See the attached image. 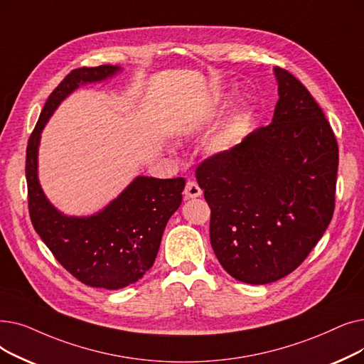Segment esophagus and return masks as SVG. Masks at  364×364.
I'll return each mask as SVG.
<instances>
[{
	"label": "esophagus",
	"instance_id": "obj_1",
	"mask_svg": "<svg viewBox=\"0 0 364 364\" xmlns=\"http://www.w3.org/2000/svg\"><path fill=\"white\" fill-rule=\"evenodd\" d=\"M200 195H202V188L199 187V184L193 180H188L184 188V196L187 199H195V198H199Z\"/></svg>",
	"mask_w": 364,
	"mask_h": 364
}]
</instances>
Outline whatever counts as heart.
Returning a JSON list of instances; mask_svg holds the SVG:
<instances>
[{"instance_id":"b5f03b06","label":"heart","mask_w":364,"mask_h":364,"mask_svg":"<svg viewBox=\"0 0 364 364\" xmlns=\"http://www.w3.org/2000/svg\"><path fill=\"white\" fill-rule=\"evenodd\" d=\"M223 97L221 95H214V97L210 100L208 107L205 108V114L203 119L205 120H211L214 117L218 116V113L221 112V108H223ZM240 117H235L223 131H220L214 141H213V146L217 151H230L236 144H238V128H240Z\"/></svg>"}]
</instances>
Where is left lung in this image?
I'll return each instance as SVG.
<instances>
[{"label":"left lung","instance_id":"8db88e82","mask_svg":"<svg viewBox=\"0 0 364 364\" xmlns=\"http://www.w3.org/2000/svg\"><path fill=\"white\" fill-rule=\"evenodd\" d=\"M272 123L196 169L211 208L210 240L225 271L247 284L291 274L324 235L335 210L338 143L306 87L274 68Z\"/></svg>","mask_w":364,"mask_h":364}]
</instances>
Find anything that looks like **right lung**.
<instances>
[{
  "label": "right lung",
  "mask_w": 364,
  "mask_h": 364,
  "mask_svg": "<svg viewBox=\"0 0 364 364\" xmlns=\"http://www.w3.org/2000/svg\"><path fill=\"white\" fill-rule=\"evenodd\" d=\"M122 70L101 65L71 71L47 100L26 149L28 203L36 232L73 277L107 290L136 282L153 266L168 220L181 205L186 181L136 176L98 213L67 215L40 184L38 149L44 126L62 101L78 87L105 82Z\"/></svg>",
  "instance_id": "1"
}]
</instances>
